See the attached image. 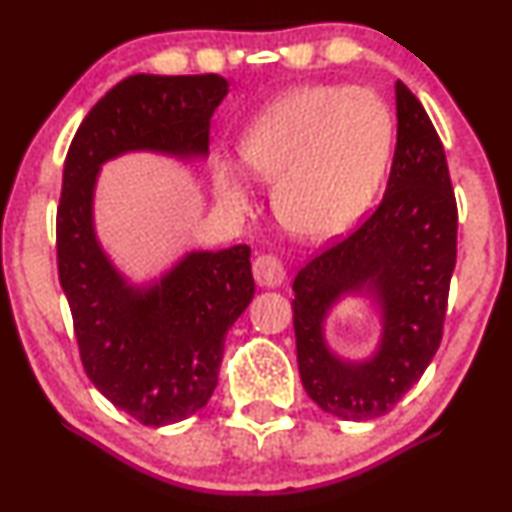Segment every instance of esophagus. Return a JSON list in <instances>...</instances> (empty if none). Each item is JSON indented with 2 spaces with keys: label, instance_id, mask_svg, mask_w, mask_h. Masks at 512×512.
Returning <instances> with one entry per match:
<instances>
[{
  "label": "esophagus",
  "instance_id": "esophagus-1",
  "mask_svg": "<svg viewBox=\"0 0 512 512\" xmlns=\"http://www.w3.org/2000/svg\"><path fill=\"white\" fill-rule=\"evenodd\" d=\"M252 274H255V281L260 286H281L286 279V269L281 264L279 257L274 255H260L255 262H252Z\"/></svg>",
  "mask_w": 512,
  "mask_h": 512
}]
</instances>
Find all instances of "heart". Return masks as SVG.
<instances>
[{"mask_svg":"<svg viewBox=\"0 0 512 512\" xmlns=\"http://www.w3.org/2000/svg\"><path fill=\"white\" fill-rule=\"evenodd\" d=\"M392 115L375 93L344 86L293 88L240 137V158L272 182L276 219L308 240L344 233L370 207L392 151ZM214 195L245 214L252 178L231 156L211 161Z\"/></svg>","mask_w":512,"mask_h":512,"instance_id":"1","label":"heart"}]
</instances>
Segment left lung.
<instances>
[{
  "label": "left lung",
  "mask_w": 512,
  "mask_h": 512,
  "mask_svg": "<svg viewBox=\"0 0 512 512\" xmlns=\"http://www.w3.org/2000/svg\"><path fill=\"white\" fill-rule=\"evenodd\" d=\"M397 146L380 207L293 281V330L301 383L327 414L378 419L419 383L443 339L457 260V204L443 144L424 105L395 84ZM363 295L381 315V342L349 362L324 339L331 308Z\"/></svg>",
  "instance_id": "1"
}]
</instances>
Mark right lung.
Here are the masks:
<instances>
[{
    "label": "right lung",
    "instance_id": "1",
    "mask_svg": "<svg viewBox=\"0 0 512 512\" xmlns=\"http://www.w3.org/2000/svg\"><path fill=\"white\" fill-rule=\"evenodd\" d=\"M226 93L219 74L127 76L84 117L64 161L57 267L81 363L101 395L144 426L207 407L226 334L255 296L250 248L192 250L158 279L132 284L96 236V182L103 163L132 151L207 156Z\"/></svg>",
    "mask_w": 512,
    "mask_h": 512
}]
</instances>
